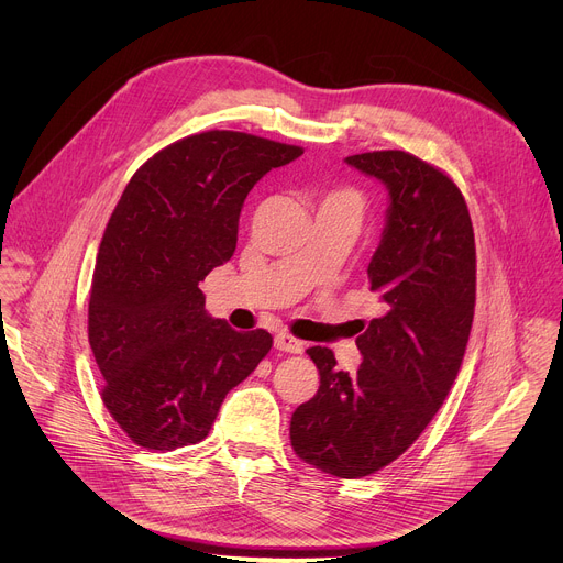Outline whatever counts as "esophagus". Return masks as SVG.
<instances>
[{
    "mask_svg": "<svg viewBox=\"0 0 563 563\" xmlns=\"http://www.w3.org/2000/svg\"><path fill=\"white\" fill-rule=\"evenodd\" d=\"M274 345H276L278 350H283V352H289V354H300V352L305 350V343H302V341H298V339H294V336H289V334H285V332L276 334Z\"/></svg>",
    "mask_w": 563,
    "mask_h": 563,
    "instance_id": "obj_1",
    "label": "esophagus"
}]
</instances>
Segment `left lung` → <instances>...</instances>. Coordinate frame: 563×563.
<instances>
[{
    "label": "left lung",
    "mask_w": 563,
    "mask_h": 563,
    "mask_svg": "<svg viewBox=\"0 0 563 563\" xmlns=\"http://www.w3.org/2000/svg\"><path fill=\"white\" fill-rule=\"evenodd\" d=\"M345 163L389 196L367 267L383 313L361 328L356 374L339 372L328 347L307 350L320 385L291 415L289 437L309 465L358 478L404 454L443 406L470 339L476 252L467 205L443 172L406 151Z\"/></svg>",
    "instance_id": "8db88e82"
}]
</instances>
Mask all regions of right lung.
<instances>
[{
  "label": "right lung",
  "instance_id": "right-lung-1",
  "mask_svg": "<svg viewBox=\"0 0 563 563\" xmlns=\"http://www.w3.org/2000/svg\"><path fill=\"white\" fill-rule=\"evenodd\" d=\"M298 155L207 131L155 153L126 185L93 272L89 343L104 406L133 443L165 452L202 441L229 389L272 350L269 332L211 318L198 283L233 256L252 187Z\"/></svg>",
  "mask_w": 563,
  "mask_h": 563
}]
</instances>
